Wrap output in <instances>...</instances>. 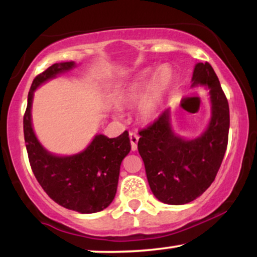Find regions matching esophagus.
<instances>
[{"label": "esophagus", "instance_id": "1", "mask_svg": "<svg viewBox=\"0 0 257 257\" xmlns=\"http://www.w3.org/2000/svg\"><path fill=\"white\" fill-rule=\"evenodd\" d=\"M129 139H131V145H132V150L135 151L138 149V141H139V135L137 133H131L129 134Z\"/></svg>", "mask_w": 257, "mask_h": 257}]
</instances>
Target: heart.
<instances>
[{
    "label": "heart",
    "instance_id": "obj_1",
    "mask_svg": "<svg viewBox=\"0 0 257 257\" xmlns=\"http://www.w3.org/2000/svg\"><path fill=\"white\" fill-rule=\"evenodd\" d=\"M151 75L150 69L139 72L117 96L119 105H132L138 101V116L144 122H150L158 116L174 82V73L168 66L159 67L149 84Z\"/></svg>",
    "mask_w": 257,
    "mask_h": 257
}]
</instances>
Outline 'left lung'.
Returning <instances> with one entry per match:
<instances>
[{
	"mask_svg": "<svg viewBox=\"0 0 257 257\" xmlns=\"http://www.w3.org/2000/svg\"><path fill=\"white\" fill-rule=\"evenodd\" d=\"M192 82V87L208 88L211 101L210 122L199 138L186 140L176 135L170 125V110L139 132L138 150L150 188L166 204H186L205 192L219 172L228 143V101L211 65L197 64Z\"/></svg>",
	"mask_w": 257,
	"mask_h": 257,
	"instance_id": "8db88e82",
	"label": "left lung"
}]
</instances>
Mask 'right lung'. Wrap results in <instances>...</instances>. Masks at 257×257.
<instances>
[{"label": "right lung", "instance_id": "obj_1", "mask_svg": "<svg viewBox=\"0 0 257 257\" xmlns=\"http://www.w3.org/2000/svg\"><path fill=\"white\" fill-rule=\"evenodd\" d=\"M72 67L73 61L54 64L35 77L24 114V138L31 169L44 192L64 208L91 214L107 208L116 196L120 163L131 151V140L126 131L113 139L99 134L84 151L63 157L41 145L31 123L34 91Z\"/></svg>", "mask_w": 257, "mask_h": 257}]
</instances>
